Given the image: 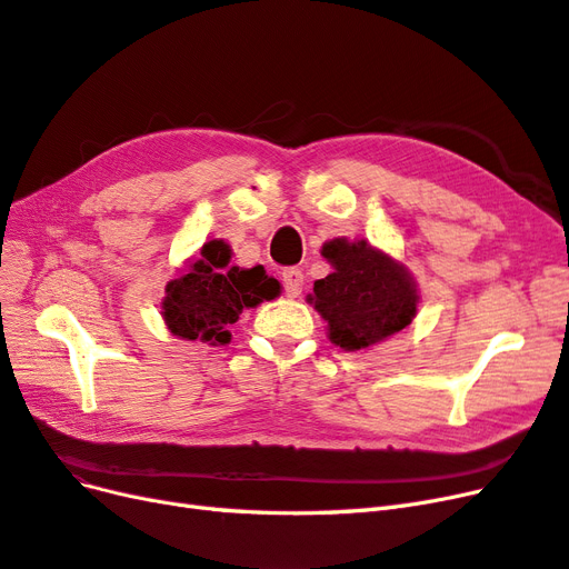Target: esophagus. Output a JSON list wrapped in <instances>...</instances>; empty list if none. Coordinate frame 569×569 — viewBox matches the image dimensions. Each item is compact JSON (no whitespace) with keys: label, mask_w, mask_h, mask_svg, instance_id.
Instances as JSON below:
<instances>
[{"label":"esophagus","mask_w":569,"mask_h":569,"mask_svg":"<svg viewBox=\"0 0 569 569\" xmlns=\"http://www.w3.org/2000/svg\"><path fill=\"white\" fill-rule=\"evenodd\" d=\"M282 287L287 291V297H299L301 289H303V272L299 268H287L282 272Z\"/></svg>","instance_id":"34e87169"}]
</instances>
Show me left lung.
I'll list each match as a JSON object with an SVG mask.
<instances>
[{
  "mask_svg": "<svg viewBox=\"0 0 569 569\" xmlns=\"http://www.w3.org/2000/svg\"><path fill=\"white\" fill-rule=\"evenodd\" d=\"M332 272L316 280L308 297L327 320L330 339L358 351L401 332L416 318L418 291L403 266L368 242L332 239L322 247Z\"/></svg>",
  "mask_w": 569,
  "mask_h": 569,
  "instance_id": "left-lung-1",
  "label": "left lung"
}]
</instances>
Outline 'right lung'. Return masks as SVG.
Here are the masks:
<instances>
[{
	"mask_svg": "<svg viewBox=\"0 0 569 569\" xmlns=\"http://www.w3.org/2000/svg\"><path fill=\"white\" fill-rule=\"evenodd\" d=\"M230 263V247L220 239L203 244L201 258L189 263L184 274L166 284L163 320L182 339L228 343V327L244 308L280 295V282L268 278L263 266L237 268Z\"/></svg>",
	"mask_w": 569,
	"mask_h": 569,
	"instance_id": "1",
	"label": "right lung"
}]
</instances>
